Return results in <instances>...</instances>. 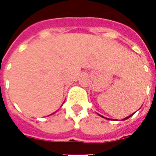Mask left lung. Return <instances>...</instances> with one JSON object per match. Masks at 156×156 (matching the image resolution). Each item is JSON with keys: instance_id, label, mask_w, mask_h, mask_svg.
I'll use <instances>...</instances> for the list:
<instances>
[{"instance_id": "1", "label": "left lung", "mask_w": 156, "mask_h": 156, "mask_svg": "<svg viewBox=\"0 0 156 156\" xmlns=\"http://www.w3.org/2000/svg\"><path fill=\"white\" fill-rule=\"evenodd\" d=\"M134 113H135V112H134ZM134 114H132V115H129V116H128V117H126V118H124V119H123V120H125V119H129V118H130L131 116H132V115H134ZM100 116H101V117H103V116H102V115H100ZM103 118H105V117H103ZM105 119H106V118H105Z\"/></svg>"}]
</instances>
